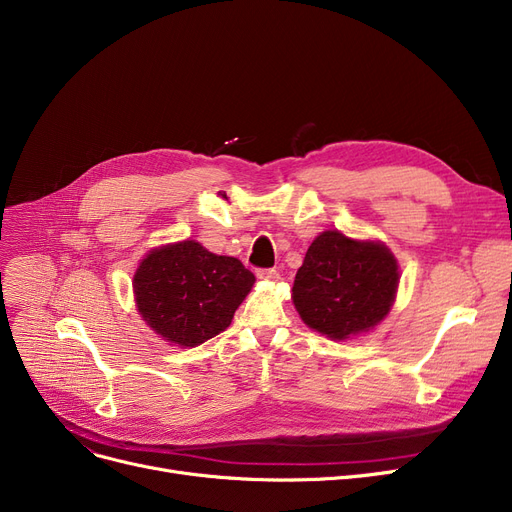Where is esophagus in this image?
<instances>
[{
  "mask_svg": "<svg viewBox=\"0 0 512 512\" xmlns=\"http://www.w3.org/2000/svg\"><path fill=\"white\" fill-rule=\"evenodd\" d=\"M257 278L267 280V282H276V280H280V272L278 270H257Z\"/></svg>",
  "mask_w": 512,
  "mask_h": 512,
  "instance_id": "34e87169",
  "label": "esophagus"
}]
</instances>
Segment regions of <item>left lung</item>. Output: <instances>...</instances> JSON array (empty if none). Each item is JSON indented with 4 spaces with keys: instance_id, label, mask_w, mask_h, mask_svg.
<instances>
[{
    "instance_id": "8db88e82",
    "label": "left lung",
    "mask_w": 512,
    "mask_h": 512,
    "mask_svg": "<svg viewBox=\"0 0 512 512\" xmlns=\"http://www.w3.org/2000/svg\"><path fill=\"white\" fill-rule=\"evenodd\" d=\"M398 288V263L375 240L321 232L292 286V303L305 324L332 340L373 330L388 315Z\"/></svg>"
}]
</instances>
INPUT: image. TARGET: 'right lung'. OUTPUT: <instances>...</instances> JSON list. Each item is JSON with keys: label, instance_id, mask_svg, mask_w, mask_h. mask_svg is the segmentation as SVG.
Returning <instances> with one entry per match:
<instances>
[{"label": "right lung", "instance_id": "obj_1", "mask_svg": "<svg viewBox=\"0 0 512 512\" xmlns=\"http://www.w3.org/2000/svg\"><path fill=\"white\" fill-rule=\"evenodd\" d=\"M255 276L236 257L215 255L195 240L149 251L132 288L147 326L178 346H197L224 332Z\"/></svg>", "mask_w": 512, "mask_h": 512}]
</instances>
